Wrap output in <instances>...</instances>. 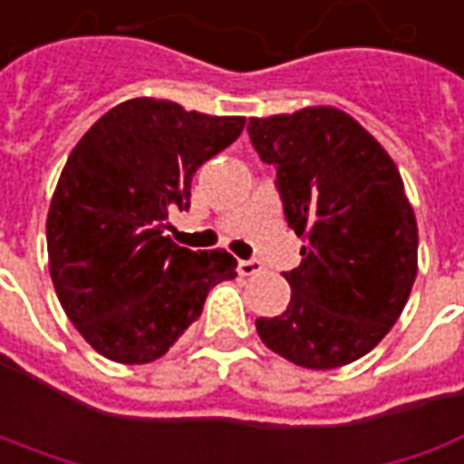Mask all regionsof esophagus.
<instances>
[{
    "label": "esophagus",
    "mask_w": 464,
    "mask_h": 464,
    "mask_svg": "<svg viewBox=\"0 0 464 464\" xmlns=\"http://www.w3.org/2000/svg\"><path fill=\"white\" fill-rule=\"evenodd\" d=\"M259 272H262V262H256V259H241L238 262V275H244V277H254Z\"/></svg>",
    "instance_id": "esophagus-1"
}]
</instances>
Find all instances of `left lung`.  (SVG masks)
I'll return each mask as SVG.
<instances>
[{
  "instance_id": "left-lung-1",
  "label": "left lung",
  "mask_w": 464,
  "mask_h": 464,
  "mask_svg": "<svg viewBox=\"0 0 464 464\" xmlns=\"http://www.w3.org/2000/svg\"><path fill=\"white\" fill-rule=\"evenodd\" d=\"M275 166L285 220L304 241L283 272L291 304L256 319L272 353L324 372L358 361L392 330L418 275V223L390 152L351 113L309 106L249 121Z\"/></svg>"
}]
</instances>
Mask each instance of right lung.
<instances>
[{
  "mask_svg": "<svg viewBox=\"0 0 464 464\" xmlns=\"http://www.w3.org/2000/svg\"><path fill=\"white\" fill-rule=\"evenodd\" d=\"M244 124L131 98L74 145L51 197L46 244L59 304L92 351L150 363L202 314L212 285L236 277L226 249H184L166 228L173 210L189 208L197 169Z\"/></svg>",
  "mask_w": 464,
  "mask_h": 464,
  "instance_id": "right-lung-1",
  "label": "right lung"
}]
</instances>
